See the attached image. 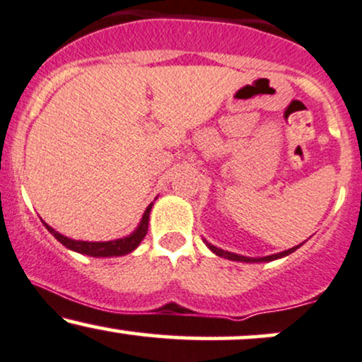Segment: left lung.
Wrapping results in <instances>:
<instances>
[{"mask_svg": "<svg viewBox=\"0 0 362 362\" xmlns=\"http://www.w3.org/2000/svg\"><path fill=\"white\" fill-rule=\"evenodd\" d=\"M205 242H206V240H205ZM206 245H208V249L211 250V252H215V254H216V256H220V257H225V259H230V261H239V262H267V261H274V259L284 257V256H288V254L295 252V250L298 249L300 245H303V244L296 245V247H291V249H288V250H283V252L273 254V256H266V257H245V256H239V254L227 252V250H223V249H218V247H215V245L208 244V242H206Z\"/></svg>", "mask_w": 362, "mask_h": 362, "instance_id": "obj_1", "label": "left lung"}]
</instances>
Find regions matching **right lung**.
<instances>
[{
	"label": "right lung",
	"mask_w": 362,
	"mask_h": 362,
	"mask_svg": "<svg viewBox=\"0 0 362 362\" xmlns=\"http://www.w3.org/2000/svg\"><path fill=\"white\" fill-rule=\"evenodd\" d=\"M152 203L147 206V210L144 211L142 220H140L139 227L135 228L134 233L130 235L123 237V239H117V240H108V242H86V240H74L69 239V237H64L62 233L55 232L52 227L45 225V228L49 230L52 235L61 242L62 245H66L67 249L76 250L79 254H86V256L91 257H113V256H125V254L132 252L139 247V244L142 242L144 237H146L147 228H148V214H151Z\"/></svg>",
	"instance_id": "obj_1"
}]
</instances>
